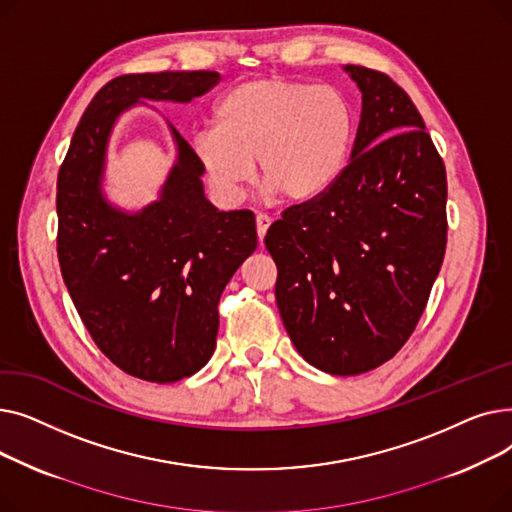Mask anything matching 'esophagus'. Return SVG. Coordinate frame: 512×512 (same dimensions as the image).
<instances>
[{
    "instance_id": "obj_1",
    "label": "esophagus",
    "mask_w": 512,
    "mask_h": 512,
    "mask_svg": "<svg viewBox=\"0 0 512 512\" xmlns=\"http://www.w3.org/2000/svg\"><path fill=\"white\" fill-rule=\"evenodd\" d=\"M255 224H257V236H259V242H263V236L267 232V228H270L272 224V218L267 213H257L255 215Z\"/></svg>"
}]
</instances>
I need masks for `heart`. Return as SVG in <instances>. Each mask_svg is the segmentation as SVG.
Wrapping results in <instances>:
<instances>
[{"label": "heart", "instance_id": "1", "mask_svg": "<svg viewBox=\"0 0 512 512\" xmlns=\"http://www.w3.org/2000/svg\"><path fill=\"white\" fill-rule=\"evenodd\" d=\"M355 137V112L332 85L267 76L232 87L213 110V128L191 137V153L224 203H238L253 178L290 201H307L342 174Z\"/></svg>", "mask_w": 512, "mask_h": 512}]
</instances>
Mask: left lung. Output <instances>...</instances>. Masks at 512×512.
<instances>
[{
	"instance_id": "obj_1",
	"label": "left lung",
	"mask_w": 512,
	"mask_h": 512,
	"mask_svg": "<svg viewBox=\"0 0 512 512\" xmlns=\"http://www.w3.org/2000/svg\"><path fill=\"white\" fill-rule=\"evenodd\" d=\"M363 93L351 161L265 234L297 351L332 375L390 361L415 332L446 251V170L411 97L348 64Z\"/></svg>"
}]
</instances>
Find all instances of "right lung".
<instances>
[{"instance_id":"right-lung-1","label":"right lung","mask_w":512,"mask_h":512,"mask_svg":"<svg viewBox=\"0 0 512 512\" xmlns=\"http://www.w3.org/2000/svg\"><path fill=\"white\" fill-rule=\"evenodd\" d=\"M218 72L124 74L97 91L58 174V259L72 303L99 351L134 378L172 384L213 355L220 297L257 247L249 209L218 211L201 170L172 128L178 161L159 201L124 213L101 195L116 118L139 99L186 103Z\"/></svg>"}]
</instances>
